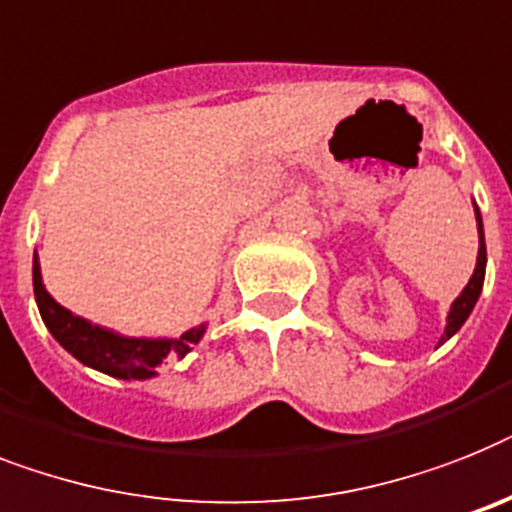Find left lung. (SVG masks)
<instances>
[{"instance_id": "1", "label": "left lung", "mask_w": 512, "mask_h": 512, "mask_svg": "<svg viewBox=\"0 0 512 512\" xmlns=\"http://www.w3.org/2000/svg\"><path fill=\"white\" fill-rule=\"evenodd\" d=\"M476 227H479V256H476V269L471 274V280L468 285L463 287V293L458 295L450 306V314H447V327H445V335H442V342L450 340V337L463 327L471 311H474L476 301H479L481 295V287H484V272H487V246H484V225H481V214L476 209Z\"/></svg>"}]
</instances>
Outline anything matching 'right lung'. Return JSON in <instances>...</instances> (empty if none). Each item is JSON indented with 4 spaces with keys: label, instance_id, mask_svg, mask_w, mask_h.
<instances>
[{
    "label": "right lung",
    "instance_id": "obj_1",
    "mask_svg": "<svg viewBox=\"0 0 512 512\" xmlns=\"http://www.w3.org/2000/svg\"><path fill=\"white\" fill-rule=\"evenodd\" d=\"M33 293H36L38 311L46 329L54 340L73 353L80 363L117 379H151L156 377V366L167 356L183 358L206 332V324L188 329L177 340H149V337H122L112 329L91 324L83 316H75L65 306H59L46 293L41 282V264L33 256Z\"/></svg>",
    "mask_w": 512,
    "mask_h": 512
}]
</instances>
